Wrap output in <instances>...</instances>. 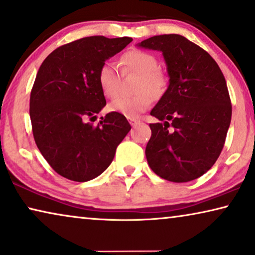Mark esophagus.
Masks as SVG:
<instances>
[{"label":"esophagus","mask_w":255,"mask_h":255,"mask_svg":"<svg viewBox=\"0 0 255 255\" xmlns=\"http://www.w3.org/2000/svg\"><path fill=\"white\" fill-rule=\"evenodd\" d=\"M128 122H130V124L132 125V127H134V125H136V124H140V120H138V119H134V117H128Z\"/></svg>","instance_id":"1"}]
</instances>
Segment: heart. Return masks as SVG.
Returning <instances> with one entry per match:
<instances>
[{"instance_id": "b5f03b06", "label": "heart", "mask_w": 255, "mask_h": 255, "mask_svg": "<svg viewBox=\"0 0 255 255\" xmlns=\"http://www.w3.org/2000/svg\"><path fill=\"white\" fill-rule=\"evenodd\" d=\"M122 72L138 76L131 98H117L108 105L109 112L119 113L128 117L149 108L153 100H160L167 93L169 77L157 66V58L153 54L141 49H132L121 58ZM98 82L103 95L114 99L119 95V70L113 62H106L99 69Z\"/></svg>"}]
</instances>
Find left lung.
I'll use <instances>...</instances> for the list:
<instances>
[{"instance_id": "obj_1", "label": "left lung", "mask_w": 255, "mask_h": 255, "mask_svg": "<svg viewBox=\"0 0 255 255\" xmlns=\"http://www.w3.org/2000/svg\"><path fill=\"white\" fill-rule=\"evenodd\" d=\"M139 46L162 51L170 77L150 112L164 123L149 124L147 162L161 178L190 182L213 167L226 142L232 113L226 78L207 51L183 35H155Z\"/></svg>"}]
</instances>
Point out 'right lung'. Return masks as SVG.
Masks as SVG:
<instances>
[{
	"label": "right lung",
	"instance_id": "obj_1",
	"mask_svg": "<svg viewBox=\"0 0 255 255\" xmlns=\"http://www.w3.org/2000/svg\"><path fill=\"white\" fill-rule=\"evenodd\" d=\"M131 41L128 36H87L56 48L40 66L29 98L32 132L58 175L75 182L98 177L131 130L125 116L114 112L98 125L90 123L106 106L99 69Z\"/></svg>",
	"mask_w": 255,
	"mask_h": 255
}]
</instances>
